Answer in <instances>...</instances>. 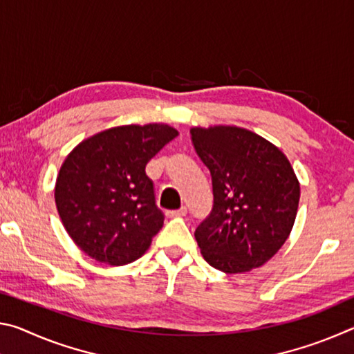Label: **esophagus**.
<instances>
[{"label": "esophagus", "mask_w": 354, "mask_h": 354, "mask_svg": "<svg viewBox=\"0 0 354 354\" xmlns=\"http://www.w3.org/2000/svg\"><path fill=\"white\" fill-rule=\"evenodd\" d=\"M185 214H187V207L183 206L181 209H178V211H167V217L169 218H175V217H185Z\"/></svg>", "instance_id": "obj_1"}]
</instances>
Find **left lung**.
I'll return each instance as SVG.
<instances>
[{"label": "left lung", "instance_id": "1", "mask_svg": "<svg viewBox=\"0 0 354 354\" xmlns=\"http://www.w3.org/2000/svg\"><path fill=\"white\" fill-rule=\"evenodd\" d=\"M212 176V211L195 230L201 254L225 273L261 267L283 247L297 217L299 184L270 142L236 127L192 128Z\"/></svg>", "mask_w": 354, "mask_h": 354}]
</instances>
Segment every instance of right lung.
<instances>
[{
  "mask_svg": "<svg viewBox=\"0 0 354 354\" xmlns=\"http://www.w3.org/2000/svg\"><path fill=\"white\" fill-rule=\"evenodd\" d=\"M178 131L128 124L80 143L59 171L55 198L73 242L92 259L124 266L145 253L164 225L145 167Z\"/></svg>",
  "mask_w": 354,
  "mask_h": 354,
  "instance_id": "obj_1",
  "label": "right lung"
}]
</instances>
